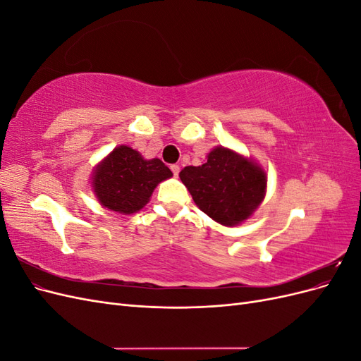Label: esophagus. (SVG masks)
<instances>
[{
  "label": "esophagus",
  "mask_w": 361,
  "mask_h": 361,
  "mask_svg": "<svg viewBox=\"0 0 361 361\" xmlns=\"http://www.w3.org/2000/svg\"><path fill=\"white\" fill-rule=\"evenodd\" d=\"M170 169H171V171H173L174 176L178 178V174H179V171H180V167H179V166H176V164H173V166H171Z\"/></svg>",
  "instance_id": "obj_1"
}]
</instances>
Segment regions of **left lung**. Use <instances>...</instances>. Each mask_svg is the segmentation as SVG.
Listing matches in <instances>:
<instances>
[{
  "label": "left lung",
  "instance_id": "left-lung-1",
  "mask_svg": "<svg viewBox=\"0 0 361 361\" xmlns=\"http://www.w3.org/2000/svg\"><path fill=\"white\" fill-rule=\"evenodd\" d=\"M179 178L194 203L214 221L232 227L253 215L267 192V173L257 162L216 146L204 164L185 167Z\"/></svg>",
  "mask_w": 361,
  "mask_h": 361
}]
</instances>
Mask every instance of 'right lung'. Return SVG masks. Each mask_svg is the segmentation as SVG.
Instances as JSON below:
<instances>
[{
  "label": "right lung",
  "mask_w": 361,
  "mask_h": 361,
  "mask_svg": "<svg viewBox=\"0 0 361 361\" xmlns=\"http://www.w3.org/2000/svg\"><path fill=\"white\" fill-rule=\"evenodd\" d=\"M171 176L161 159H145L133 147L117 146L94 167L92 187L104 207L129 215L143 209L157 185Z\"/></svg>",
  "instance_id": "right-lung-1"
}]
</instances>
